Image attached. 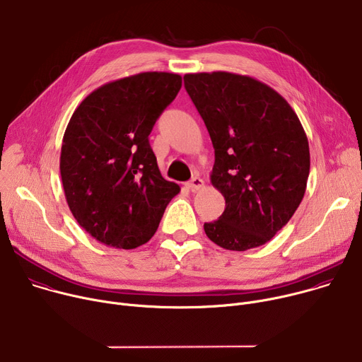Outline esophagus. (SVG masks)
I'll use <instances>...</instances> for the list:
<instances>
[{"label":"esophagus","instance_id":"obj_1","mask_svg":"<svg viewBox=\"0 0 362 362\" xmlns=\"http://www.w3.org/2000/svg\"><path fill=\"white\" fill-rule=\"evenodd\" d=\"M186 187L192 192H196V190H199V189L204 187V180L201 177H193L190 182L186 183Z\"/></svg>","mask_w":362,"mask_h":362}]
</instances>
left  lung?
Segmentation results:
<instances>
[{
	"label": "left lung",
	"mask_w": 362,
	"mask_h": 362,
	"mask_svg": "<svg viewBox=\"0 0 362 362\" xmlns=\"http://www.w3.org/2000/svg\"><path fill=\"white\" fill-rule=\"evenodd\" d=\"M183 79L215 148L211 182L225 198L219 219L204 225L208 238L231 251L269 243L306 190L310 154L298 115L251 76L202 72Z\"/></svg>",
	"instance_id": "obj_1"
}]
</instances>
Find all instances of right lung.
I'll return each mask as SVG.
<instances>
[{"mask_svg": "<svg viewBox=\"0 0 362 362\" xmlns=\"http://www.w3.org/2000/svg\"><path fill=\"white\" fill-rule=\"evenodd\" d=\"M182 76L143 72L90 92L64 131L60 176L78 223L108 247L133 250L157 231L180 187L163 179L148 136Z\"/></svg>", "mask_w": 362, "mask_h": 362, "instance_id": "add662e5", "label": "right lung"}]
</instances>
